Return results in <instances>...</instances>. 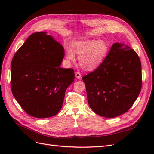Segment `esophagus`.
<instances>
[{
	"label": "esophagus",
	"mask_w": 154,
	"mask_h": 154,
	"mask_svg": "<svg viewBox=\"0 0 154 154\" xmlns=\"http://www.w3.org/2000/svg\"><path fill=\"white\" fill-rule=\"evenodd\" d=\"M75 76L78 78V79H80L81 78V74L80 72H75Z\"/></svg>",
	"instance_id": "obj_1"
}]
</instances>
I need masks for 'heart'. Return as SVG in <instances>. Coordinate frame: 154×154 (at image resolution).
Wrapping results in <instances>:
<instances>
[{
    "label": "heart",
    "instance_id": "b5f03b06",
    "mask_svg": "<svg viewBox=\"0 0 154 154\" xmlns=\"http://www.w3.org/2000/svg\"><path fill=\"white\" fill-rule=\"evenodd\" d=\"M108 50V45L103 40L77 41L73 44V49L67 48L66 58L70 61H74V52L80 56L79 63L81 67L87 71H92L103 62Z\"/></svg>",
    "mask_w": 154,
    "mask_h": 154
}]
</instances>
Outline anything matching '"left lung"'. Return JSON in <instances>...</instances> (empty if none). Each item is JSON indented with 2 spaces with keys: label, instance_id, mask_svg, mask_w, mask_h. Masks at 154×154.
Segmentation results:
<instances>
[{
  "label": "left lung",
  "instance_id": "8db88e82",
  "mask_svg": "<svg viewBox=\"0 0 154 154\" xmlns=\"http://www.w3.org/2000/svg\"><path fill=\"white\" fill-rule=\"evenodd\" d=\"M82 79L91 109L103 117H117L127 112L141 92L140 59L128 46L115 43L100 66Z\"/></svg>",
  "mask_w": 154,
  "mask_h": 154
}]
</instances>
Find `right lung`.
Wrapping results in <instances>:
<instances>
[{"label":"right lung","instance_id":"add662e5","mask_svg":"<svg viewBox=\"0 0 154 154\" xmlns=\"http://www.w3.org/2000/svg\"><path fill=\"white\" fill-rule=\"evenodd\" d=\"M63 46L46 32L31 35L14 55L11 67L13 96L26 112L37 118L55 116L62 109L72 69L60 67Z\"/></svg>","mask_w":154,"mask_h":154}]
</instances>
